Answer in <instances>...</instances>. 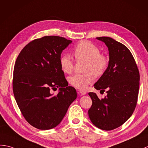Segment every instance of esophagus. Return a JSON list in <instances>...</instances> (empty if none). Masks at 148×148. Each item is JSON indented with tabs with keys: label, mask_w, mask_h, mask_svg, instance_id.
Here are the masks:
<instances>
[{
	"label": "esophagus",
	"mask_w": 148,
	"mask_h": 148,
	"mask_svg": "<svg viewBox=\"0 0 148 148\" xmlns=\"http://www.w3.org/2000/svg\"><path fill=\"white\" fill-rule=\"evenodd\" d=\"M77 92H78V94H79V95H84L86 94V92L83 91V90H78Z\"/></svg>",
	"instance_id": "34e87169"
}]
</instances>
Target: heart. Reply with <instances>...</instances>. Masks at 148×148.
I'll return each mask as SVG.
<instances>
[{"mask_svg": "<svg viewBox=\"0 0 148 148\" xmlns=\"http://www.w3.org/2000/svg\"><path fill=\"white\" fill-rule=\"evenodd\" d=\"M73 53L77 61H86L84 74H75L69 77V82L73 86L84 89L94 81V75L100 76L105 72L108 65V58L100 53V50L90 42H81L73 49ZM61 69L64 73L71 74L74 69V61L68 55L60 58Z\"/></svg>", "mask_w": 148, "mask_h": 148, "instance_id": "heart-1", "label": "heart"}]
</instances>
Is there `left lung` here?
Here are the masks:
<instances>
[{
    "label": "left lung",
    "mask_w": 148,
    "mask_h": 148,
    "mask_svg": "<svg viewBox=\"0 0 148 148\" xmlns=\"http://www.w3.org/2000/svg\"><path fill=\"white\" fill-rule=\"evenodd\" d=\"M109 50V63L94 84L97 90L106 91L99 99L95 92L88 95L92 105L88 110L91 121L98 128L111 130L123 124L132 115L137 102L140 75L132 54L124 45L110 37H97Z\"/></svg>",
    "instance_id": "1"
}]
</instances>
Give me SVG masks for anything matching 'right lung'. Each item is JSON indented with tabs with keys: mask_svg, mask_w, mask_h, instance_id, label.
<instances>
[{
	"mask_svg": "<svg viewBox=\"0 0 148 148\" xmlns=\"http://www.w3.org/2000/svg\"><path fill=\"white\" fill-rule=\"evenodd\" d=\"M72 42L64 37L45 36L23 48L14 67V95L26 121L34 127H56L77 98L75 89L68 86L60 65L62 51ZM60 88L56 95L51 90Z\"/></svg>",
	"mask_w": 148,
	"mask_h": 148,
	"instance_id": "right-lung-1",
	"label": "right lung"
}]
</instances>
